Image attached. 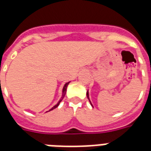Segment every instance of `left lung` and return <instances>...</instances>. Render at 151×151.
Listing matches in <instances>:
<instances>
[{
  "instance_id": "left-lung-1",
  "label": "left lung",
  "mask_w": 151,
  "mask_h": 151,
  "mask_svg": "<svg viewBox=\"0 0 151 151\" xmlns=\"http://www.w3.org/2000/svg\"><path fill=\"white\" fill-rule=\"evenodd\" d=\"M86 95H87V96H88V99L89 101H90V99H89V95H88V91L87 92ZM90 104H91V105H92V103H91V101H90Z\"/></svg>"
}]
</instances>
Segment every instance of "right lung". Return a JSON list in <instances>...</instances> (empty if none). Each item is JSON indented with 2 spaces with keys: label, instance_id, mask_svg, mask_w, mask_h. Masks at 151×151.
I'll use <instances>...</instances> for the list:
<instances>
[{
  "label": "right lung",
  "instance_id": "obj_1",
  "mask_svg": "<svg viewBox=\"0 0 151 151\" xmlns=\"http://www.w3.org/2000/svg\"><path fill=\"white\" fill-rule=\"evenodd\" d=\"M69 83H70V82H68V83H65L64 86H63V95H62V97H61V99L59 100V102L57 103V104H55V105L54 107H52V109H50V110H49V111L53 110L54 109H55V108H57V107H58V106H59V103L61 102V101H62L63 99V97H64V96H65V94H66V92H67V88H68V84H69Z\"/></svg>",
  "mask_w": 151,
  "mask_h": 151
}]
</instances>
